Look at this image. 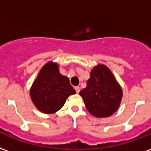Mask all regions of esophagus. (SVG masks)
Listing matches in <instances>:
<instances>
[{
	"label": "esophagus",
	"mask_w": 151,
	"mask_h": 151,
	"mask_svg": "<svg viewBox=\"0 0 151 151\" xmlns=\"http://www.w3.org/2000/svg\"><path fill=\"white\" fill-rule=\"evenodd\" d=\"M74 89H75L76 93H78L80 92V87H79V86H76Z\"/></svg>",
	"instance_id": "obj_1"
}]
</instances>
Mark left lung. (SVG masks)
Returning a JSON list of instances; mask_svg holds the SVG:
<instances>
[{
  "label": "left lung",
  "mask_w": 151,
  "mask_h": 151,
  "mask_svg": "<svg viewBox=\"0 0 151 151\" xmlns=\"http://www.w3.org/2000/svg\"><path fill=\"white\" fill-rule=\"evenodd\" d=\"M79 94L92 115L106 118L118 109L122 90L110 69L104 65H98L91 70L86 87L81 90Z\"/></svg>",
  "instance_id": "left-lung-1"
}]
</instances>
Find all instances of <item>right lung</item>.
Wrapping results in <instances>:
<instances>
[{"label": "right lung", "mask_w": 151, "mask_h": 151, "mask_svg": "<svg viewBox=\"0 0 151 151\" xmlns=\"http://www.w3.org/2000/svg\"><path fill=\"white\" fill-rule=\"evenodd\" d=\"M75 93L69 78L60 73L58 65L49 61L41 68L32 85L30 97L41 112L53 114L64 106L69 96Z\"/></svg>", "instance_id": "add662e5"}]
</instances>
